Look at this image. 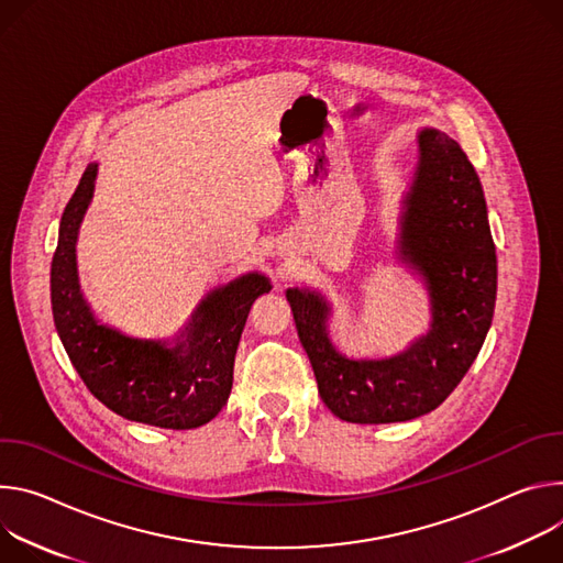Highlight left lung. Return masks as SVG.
I'll use <instances>...</instances> for the list:
<instances>
[{"label":"left lung","mask_w":563,"mask_h":563,"mask_svg":"<svg viewBox=\"0 0 563 563\" xmlns=\"http://www.w3.org/2000/svg\"><path fill=\"white\" fill-rule=\"evenodd\" d=\"M416 143L396 257L422 277L429 331L391 357H346L329 335L327 297L310 288L286 290L318 391L346 422H405L433 411L463 380L494 316L496 253L481 180L445 132L424 128Z\"/></svg>","instance_id":"1"}]
</instances>
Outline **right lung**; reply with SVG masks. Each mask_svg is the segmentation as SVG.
<instances>
[{
	"mask_svg": "<svg viewBox=\"0 0 563 563\" xmlns=\"http://www.w3.org/2000/svg\"><path fill=\"white\" fill-rule=\"evenodd\" d=\"M89 163L59 219L51 264L57 335L87 389L113 413L163 429H195L228 402L236 346L250 308L271 279L245 273L212 288L174 338L143 340L102 324L80 290L76 243L96 190Z\"/></svg>",
	"mask_w": 563,
	"mask_h": 563,
	"instance_id": "1",
	"label": "right lung"
}]
</instances>
